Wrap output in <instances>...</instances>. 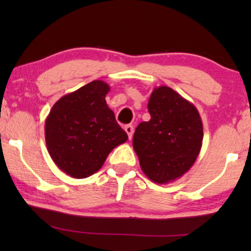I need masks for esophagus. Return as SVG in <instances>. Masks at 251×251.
<instances>
[{"label":"esophagus","mask_w":251,"mask_h":251,"mask_svg":"<svg viewBox=\"0 0 251 251\" xmlns=\"http://www.w3.org/2000/svg\"><path fill=\"white\" fill-rule=\"evenodd\" d=\"M125 131L126 133H127L129 139H132V137H133V132H134V127L132 125H126L125 126Z\"/></svg>","instance_id":"34e87169"}]
</instances>
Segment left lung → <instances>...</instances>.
Returning a JSON list of instances; mask_svg holds the SVG:
<instances>
[{
	"label": "left lung",
	"mask_w": 251,
	"mask_h": 251,
	"mask_svg": "<svg viewBox=\"0 0 251 251\" xmlns=\"http://www.w3.org/2000/svg\"><path fill=\"white\" fill-rule=\"evenodd\" d=\"M148 108L151 119L135 128L133 149L152 181L166 184L189 171L200 154L203 124L194 103L168 86L154 88Z\"/></svg>",
	"instance_id": "obj_1"
}]
</instances>
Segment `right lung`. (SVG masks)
Masks as SVG:
<instances>
[{
	"mask_svg": "<svg viewBox=\"0 0 251 251\" xmlns=\"http://www.w3.org/2000/svg\"><path fill=\"white\" fill-rule=\"evenodd\" d=\"M109 86L101 80L60 98L45 124L46 145L60 170L87 178L101 169L114 148L128 139L106 103Z\"/></svg>",
	"mask_w": 251,
	"mask_h": 251,
	"instance_id": "right-lung-1",
	"label": "right lung"
}]
</instances>
